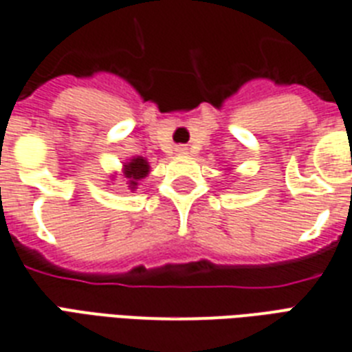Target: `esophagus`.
Wrapping results in <instances>:
<instances>
[{
	"label": "esophagus",
	"instance_id": "34e87169",
	"mask_svg": "<svg viewBox=\"0 0 352 352\" xmlns=\"http://www.w3.org/2000/svg\"><path fill=\"white\" fill-rule=\"evenodd\" d=\"M176 153L187 154V153H189V147H187V145H176Z\"/></svg>",
	"mask_w": 352,
	"mask_h": 352
}]
</instances>
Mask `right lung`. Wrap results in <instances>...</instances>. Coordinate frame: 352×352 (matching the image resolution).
<instances>
[{
    "label": "right lung",
    "mask_w": 352,
    "mask_h": 352,
    "mask_svg": "<svg viewBox=\"0 0 352 352\" xmlns=\"http://www.w3.org/2000/svg\"><path fill=\"white\" fill-rule=\"evenodd\" d=\"M125 178H127V184L131 187V190L138 189V182L143 179L148 174V163L147 160H143L142 156L131 160V162L125 165Z\"/></svg>",
    "instance_id": "1"
}]
</instances>
